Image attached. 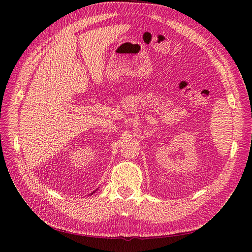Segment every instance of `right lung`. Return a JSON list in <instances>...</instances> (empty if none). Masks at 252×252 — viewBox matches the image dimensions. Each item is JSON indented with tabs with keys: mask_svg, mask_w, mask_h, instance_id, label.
<instances>
[{
	"mask_svg": "<svg viewBox=\"0 0 252 252\" xmlns=\"http://www.w3.org/2000/svg\"><path fill=\"white\" fill-rule=\"evenodd\" d=\"M93 193H94V192H93ZM93 193H92V194H93Z\"/></svg>",
	"mask_w": 252,
	"mask_h": 252,
	"instance_id": "obj_1",
	"label": "right lung"
}]
</instances>
